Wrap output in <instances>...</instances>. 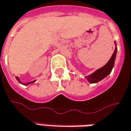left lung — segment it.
Returning a JSON list of instances; mask_svg holds the SVG:
<instances>
[{
  "label": "left lung",
  "mask_w": 131,
  "mask_h": 131,
  "mask_svg": "<svg viewBox=\"0 0 131 131\" xmlns=\"http://www.w3.org/2000/svg\"><path fill=\"white\" fill-rule=\"evenodd\" d=\"M116 54H117V47H115V51L113 53L112 56L105 65L102 67V68L97 70L96 72H94L91 74L85 77V78L87 79L89 83H98L102 79H104V78H106L107 75L110 74V73L112 72L113 67H114Z\"/></svg>",
  "instance_id": "8db88e82"
}]
</instances>
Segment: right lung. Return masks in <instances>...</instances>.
<instances>
[{"label":"right lung","instance_id":"right-lung-1","mask_svg":"<svg viewBox=\"0 0 131 131\" xmlns=\"http://www.w3.org/2000/svg\"><path fill=\"white\" fill-rule=\"evenodd\" d=\"M16 80H17L19 81V83H21L20 80H19V78L18 77H16ZM34 82H35V80H33V81H32V82H29V83H24V85H28L29 84L32 83H34Z\"/></svg>","mask_w":131,"mask_h":131}]
</instances>
